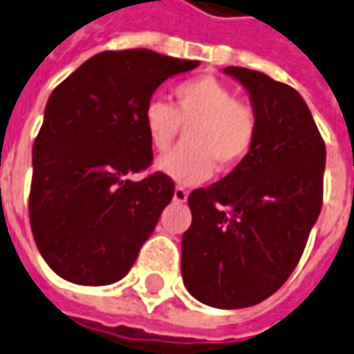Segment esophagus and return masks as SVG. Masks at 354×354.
Here are the masks:
<instances>
[{
    "label": "esophagus",
    "instance_id": "1",
    "mask_svg": "<svg viewBox=\"0 0 354 354\" xmlns=\"http://www.w3.org/2000/svg\"><path fill=\"white\" fill-rule=\"evenodd\" d=\"M187 196H189V193H187L183 187H177V189H175V193H173V201H175V203H185V201H187Z\"/></svg>",
    "mask_w": 354,
    "mask_h": 354
}]
</instances>
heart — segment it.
I'll list each match as a JSON object with an SVG mask.
<instances>
[{"label": "heart", "instance_id": "1", "mask_svg": "<svg viewBox=\"0 0 354 354\" xmlns=\"http://www.w3.org/2000/svg\"><path fill=\"white\" fill-rule=\"evenodd\" d=\"M173 95L175 106L151 99L142 111L149 144L158 151H165L189 127L187 144L160 158L158 171L179 185H196L214 173V165L230 171L248 158L257 138V113L226 83L201 75L179 83Z\"/></svg>", "mask_w": 354, "mask_h": 354}]
</instances>
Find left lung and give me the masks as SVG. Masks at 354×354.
I'll list each match as a JSON object with an SVG mask.
<instances>
[{"mask_svg": "<svg viewBox=\"0 0 354 354\" xmlns=\"http://www.w3.org/2000/svg\"><path fill=\"white\" fill-rule=\"evenodd\" d=\"M224 73L248 89L257 138L222 181L189 194L181 272L198 302L238 310L277 292L302 257L324 201L326 144L290 85L238 66Z\"/></svg>", "mask_w": 354, "mask_h": 354, "instance_id": "8db88e82", "label": "left lung"}]
</instances>
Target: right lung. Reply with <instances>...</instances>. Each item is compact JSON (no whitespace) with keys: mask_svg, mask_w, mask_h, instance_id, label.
I'll list each match as a JSON object with an SVG mask.
<instances>
[{"mask_svg":"<svg viewBox=\"0 0 354 354\" xmlns=\"http://www.w3.org/2000/svg\"><path fill=\"white\" fill-rule=\"evenodd\" d=\"M196 66L153 50H111L52 91L32 146L28 218L58 277L105 286L134 265L175 193L160 171L128 179L153 160L142 111L167 77Z\"/></svg>","mask_w":354,"mask_h":354,"instance_id":"right-lung-1","label":"right lung"}]
</instances>
